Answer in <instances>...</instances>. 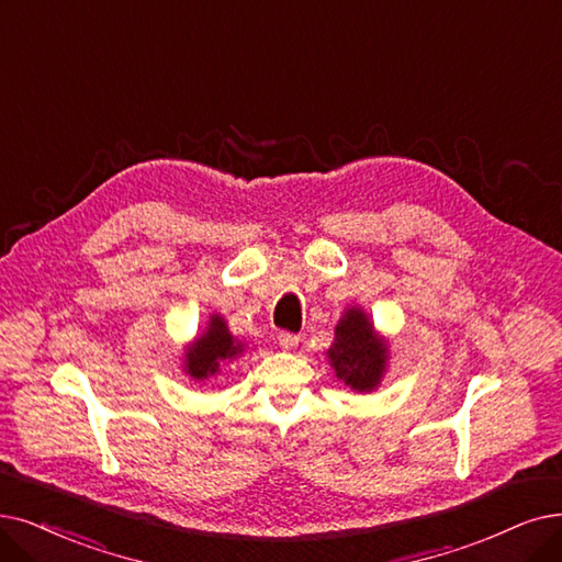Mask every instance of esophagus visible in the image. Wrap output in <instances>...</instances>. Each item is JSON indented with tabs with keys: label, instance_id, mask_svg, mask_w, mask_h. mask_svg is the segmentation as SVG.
Here are the masks:
<instances>
[{
	"label": "esophagus",
	"instance_id": "obj_1",
	"mask_svg": "<svg viewBox=\"0 0 562 562\" xmlns=\"http://www.w3.org/2000/svg\"><path fill=\"white\" fill-rule=\"evenodd\" d=\"M279 344L283 346V348H295L297 344H300V336L297 334H293V331H279Z\"/></svg>",
	"mask_w": 562,
	"mask_h": 562
}]
</instances>
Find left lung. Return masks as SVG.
<instances>
[{
  "label": "left lung",
  "mask_w": 562,
  "mask_h": 562,
  "mask_svg": "<svg viewBox=\"0 0 562 562\" xmlns=\"http://www.w3.org/2000/svg\"><path fill=\"white\" fill-rule=\"evenodd\" d=\"M331 367L346 385L357 392L373 390L385 371L387 346L378 339L369 318L359 308L346 311L336 325V339L329 348Z\"/></svg>",
  "instance_id": "1"
}]
</instances>
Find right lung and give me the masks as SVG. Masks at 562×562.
Returning <instances> with one entry per match:
<instances>
[{
    "label": "right lung",
    "instance_id": "1",
    "mask_svg": "<svg viewBox=\"0 0 562 562\" xmlns=\"http://www.w3.org/2000/svg\"><path fill=\"white\" fill-rule=\"evenodd\" d=\"M239 350L241 346L233 339L226 323H223V318L214 316L210 323V329L200 336L187 352L189 373L195 380L210 378L218 371V362H223V359H233Z\"/></svg>",
    "mask_w": 562,
    "mask_h": 562
}]
</instances>
